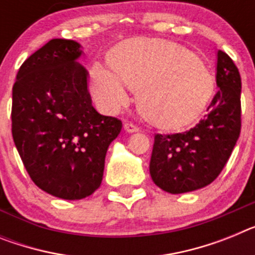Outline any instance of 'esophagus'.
I'll return each instance as SVG.
<instances>
[{"label":"esophagus","instance_id":"obj_1","mask_svg":"<svg viewBox=\"0 0 255 255\" xmlns=\"http://www.w3.org/2000/svg\"><path fill=\"white\" fill-rule=\"evenodd\" d=\"M124 130H125L126 132H129V134H131V132L139 131L138 128H136V126L134 125V124H131V123H126L125 125H124Z\"/></svg>","mask_w":255,"mask_h":255}]
</instances>
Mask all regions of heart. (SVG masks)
<instances>
[{"label": "heart", "instance_id": "heart-1", "mask_svg": "<svg viewBox=\"0 0 255 255\" xmlns=\"http://www.w3.org/2000/svg\"><path fill=\"white\" fill-rule=\"evenodd\" d=\"M108 69L95 64L90 91L98 104L116 112L129 103L127 89L136 93L140 116L166 131L195 123L214 94V77L205 63L175 42L130 38L107 55Z\"/></svg>", "mask_w": 255, "mask_h": 255}]
</instances>
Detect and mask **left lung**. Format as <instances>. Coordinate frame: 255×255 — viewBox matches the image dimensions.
<instances>
[{"label": "left lung", "mask_w": 255, "mask_h": 255, "mask_svg": "<svg viewBox=\"0 0 255 255\" xmlns=\"http://www.w3.org/2000/svg\"><path fill=\"white\" fill-rule=\"evenodd\" d=\"M218 91L209 113L188 131L154 135L149 174L165 192L178 195L204 188L218 177L241 129V77L232 59L217 51Z\"/></svg>", "instance_id": "left-lung-1"}]
</instances>
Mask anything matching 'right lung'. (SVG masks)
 <instances>
[{"mask_svg":"<svg viewBox=\"0 0 255 255\" xmlns=\"http://www.w3.org/2000/svg\"><path fill=\"white\" fill-rule=\"evenodd\" d=\"M81 45L54 38L21 64L12 86V138L37 187L64 200L99 188L123 123L93 107Z\"/></svg>","mask_w":255,"mask_h":255,"instance_id":"add662e5","label":"right lung"}]
</instances>
